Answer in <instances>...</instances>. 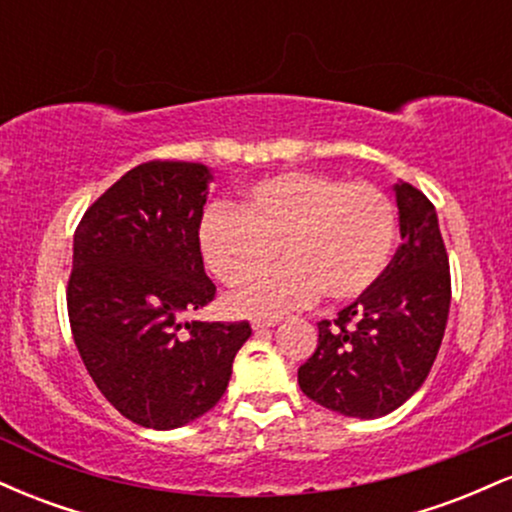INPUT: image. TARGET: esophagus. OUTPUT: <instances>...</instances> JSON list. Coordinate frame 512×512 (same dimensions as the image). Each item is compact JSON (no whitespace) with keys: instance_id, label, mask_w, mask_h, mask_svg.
<instances>
[{"instance_id":"1","label":"esophagus","mask_w":512,"mask_h":512,"mask_svg":"<svg viewBox=\"0 0 512 512\" xmlns=\"http://www.w3.org/2000/svg\"><path fill=\"white\" fill-rule=\"evenodd\" d=\"M274 325H279V317H257V320H252V330L255 332L269 330V327Z\"/></svg>"}]
</instances>
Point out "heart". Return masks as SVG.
<instances>
[{"label":"heart","mask_w":512,"mask_h":512,"mask_svg":"<svg viewBox=\"0 0 512 512\" xmlns=\"http://www.w3.org/2000/svg\"><path fill=\"white\" fill-rule=\"evenodd\" d=\"M199 252L240 315H276L313 303L351 301L385 272L397 240L392 199L373 185L322 173H281L248 187L240 207L216 202L199 221Z\"/></svg>","instance_id":"obj_1"}]
</instances>
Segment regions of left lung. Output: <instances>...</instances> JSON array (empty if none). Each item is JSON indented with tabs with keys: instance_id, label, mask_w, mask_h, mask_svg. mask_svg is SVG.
<instances>
[{
	"instance_id": "left-lung-1",
	"label": "left lung",
	"mask_w": 512,
	"mask_h": 512,
	"mask_svg": "<svg viewBox=\"0 0 512 512\" xmlns=\"http://www.w3.org/2000/svg\"><path fill=\"white\" fill-rule=\"evenodd\" d=\"M399 245L383 276L334 320L317 322V349L298 368L303 395L354 419H378L424 385L450 310V264L436 207L395 185Z\"/></svg>"
}]
</instances>
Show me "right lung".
<instances>
[{"mask_svg":"<svg viewBox=\"0 0 512 512\" xmlns=\"http://www.w3.org/2000/svg\"><path fill=\"white\" fill-rule=\"evenodd\" d=\"M211 170L149 161L103 192L74 233L67 310L81 361L134 424L180 428L214 407L248 322H185L214 301L199 221Z\"/></svg>","mask_w":512,"mask_h":512,"instance_id":"obj_1","label":"right lung"}]
</instances>
